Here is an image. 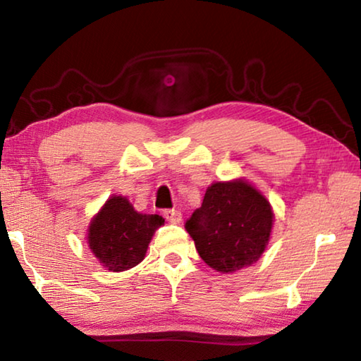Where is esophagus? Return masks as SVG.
Returning a JSON list of instances; mask_svg holds the SVG:
<instances>
[{
  "label": "esophagus",
  "instance_id": "1",
  "mask_svg": "<svg viewBox=\"0 0 361 361\" xmlns=\"http://www.w3.org/2000/svg\"><path fill=\"white\" fill-rule=\"evenodd\" d=\"M164 216L167 218V221H170V223H173V224H180L181 223V219H183V215H181V212H178V210H164Z\"/></svg>",
  "mask_w": 361,
  "mask_h": 361
}]
</instances>
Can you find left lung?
I'll return each instance as SVG.
<instances>
[{
    "mask_svg": "<svg viewBox=\"0 0 361 361\" xmlns=\"http://www.w3.org/2000/svg\"><path fill=\"white\" fill-rule=\"evenodd\" d=\"M269 200L245 180L213 183L185 228L200 258L221 274L252 266L271 237Z\"/></svg>",
    "mask_w": 361,
    "mask_h": 361,
    "instance_id": "8db88e82",
    "label": "left lung"
}]
</instances>
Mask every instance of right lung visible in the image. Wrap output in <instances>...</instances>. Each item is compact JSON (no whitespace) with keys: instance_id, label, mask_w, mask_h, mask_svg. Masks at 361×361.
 <instances>
[{"instance_id":"right-lung-1","label":"right lung","mask_w":361,"mask_h":361,"mask_svg":"<svg viewBox=\"0 0 361 361\" xmlns=\"http://www.w3.org/2000/svg\"><path fill=\"white\" fill-rule=\"evenodd\" d=\"M162 224V216L143 215L126 197L113 195L90 221L87 242L108 271H127L145 259L154 231Z\"/></svg>"}]
</instances>
